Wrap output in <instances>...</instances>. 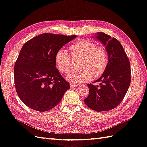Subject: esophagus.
I'll return each mask as SVG.
<instances>
[{"instance_id": "1", "label": "esophagus", "mask_w": 147, "mask_h": 147, "mask_svg": "<svg viewBox=\"0 0 147 147\" xmlns=\"http://www.w3.org/2000/svg\"><path fill=\"white\" fill-rule=\"evenodd\" d=\"M78 85L77 84H75V83H70V86L71 87V88H72V87H75V86H77Z\"/></svg>"}]
</instances>
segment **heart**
<instances>
[{
    "mask_svg": "<svg viewBox=\"0 0 147 147\" xmlns=\"http://www.w3.org/2000/svg\"><path fill=\"white\" fill-rule=\"evenodd\" d=\"M70 49L73 56L81 57V69L73 70L66 75V79L74 82H83L89 80L93 75H101L108 65V57L103 47L96 46L93 42L81 40L70 46ZM55 63L61 72H68L71 68L72 62L68 51L59 49L55 55Z\"/></svg>",
    "mask_w": 147,
    "mask_h": 147,
    "instance_id": "obj_1",
    "label": "heart"
}]
</instances>
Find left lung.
<instances>
[{"label":"left lung","mask_w":147,"mask_h":147,"mask_svg":"<svg viewBox=\"0 0 147 147\" xmlns=\"http://www.w3.org/2000/svg\"><path fill=\"white\" fill-rule=\"evenodd\" d=\"M106 47L108 62L101 76L94 82L100 85L87 84L89 94L84 100L86 105L100 112L117 107L122 101L130 83V64L121 43L104 33H95L93 38Z\"/></svg>","instance_id":"obj_1"}]
</instances>
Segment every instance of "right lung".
I'll use <instances>...</instances> for the list:
<instances>
[{
    "instance_id": "right-lung-1",
    "label": "right lung",
    "mask_w": 147,
    "mask_h": 147,
    "mask_svg": "<svg viewBox=\"0 0 147 147\" xmlns=\"http://www.w3.org/2000/svg\"><path fill=\"white\" fill-rule=\"evenodd\" d=\"M77 37L43 33L25 42L14 67L16 91L22 101L40 112L53 109L70 88L55 67V55Z\"/></svg>"
}]
</instances>
